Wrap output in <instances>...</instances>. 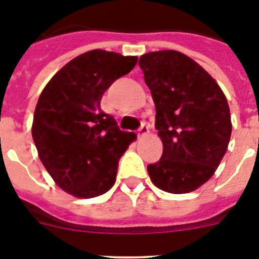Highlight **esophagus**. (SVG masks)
<instances>
[{
    "mask_svg": "<svg viewBox=\"0 0 259 259\" xmlns=\"http://www.w3.org/2000/svg\"><path fill=\"white\" fill-rule=\"evenodd\" d=\"M148 132H149V125L144 122L143 124H141V127L137 130V136H144V135H146Z\"/></svg>",
    "mask_w": 259,
    "mask_h": 259,
    "instance_id": "obj_1",
    "label": "esophagus"
}]
</instances>
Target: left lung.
Instances as JSON below:
<instances>
[{
	"instance_id": "left-lung-1",
	"label": "left lung",
	"mask_w": 259,
	"mask_h": 259,
	"mask_svg": "<svg viewBox=\"0 0 259 259\" xmlns=\"http://www.w3.org/2000/svg\"><path fill=\"white\" fill-rule=\"evenodd\" d=\"M155 105V128L163 143L148 164L155 187L188 193L214 175L230 143V107L221 87L197 62L175 50L146 53L139 61Z\"/></svg>"
}]
</instances>
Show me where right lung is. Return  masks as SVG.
I'll return each mask as SVG.
<instances>
[{"mask_svg":"<svg viewBox=\"0 0 259 259\" xmlns=\"http://www.w3.org/2000/svg\"><path fill=\"white\" fill-rule=\"evenodd\" d=\"M136 63L137 57L91 50L63 66L41 92L32 137L50 176L75 197L106 193L119 159L136 139L100 106L105 91Z\"/></svg>","mask_w":259,"mask_h":259,"instance_id":"add662e5","label":"right lung"}]
</instances>
